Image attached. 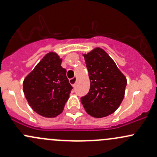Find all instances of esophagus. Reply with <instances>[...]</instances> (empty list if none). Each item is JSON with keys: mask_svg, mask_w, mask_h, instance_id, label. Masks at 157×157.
<instances>
[{"mask_svg": "<svg viewBox=\"0 0 157 157\" xmlns=\"http://www.w3.org/2000/svg\"><path fill=\"white\" fill-rule=\"evenodd\" d=\"M76 81H77V78H76V77H74V78H71V79H70V83L71 84L72 87H74V86H75V82H76Z\"/></svg>", "mask_w": 157, "mask_h": 157, "instance_id": "34e87169", "label": "esophagus"}]
</instances>
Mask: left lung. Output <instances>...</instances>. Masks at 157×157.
Segmentation results:
<instances>
[{"label":"left lung","mask_w":157,"mask_h":157,"mask_svg":"<svg viewBox=\"0 0 157 157\" xmlns=\"http://www.w3.org/2000/svg\"><path fill=\"white\" fill-rule=\"evenodd\" d=\"M83 56L90 87L81 102L89 115L96 118L107 117L118 109L124 99L126 78L102 48L97 47Z\"/></svg>","instance_id":"8db88e82"}]
</instances>
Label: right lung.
Here are the masks:
<instances>
[{"instance_id": "right-lung-1", "label": "right lung", "mask_w": 157, "mask_h": 157, "mask_svg": "<svg viewBox=\"0 0 157 157\" xmlns=\"http://www.w3.org/2000/svg\"><path fill=\"white\" fill-rule=\"evenodd\" d=\"M61 63L62 59L56 52H48L23 82L28 104L43 117L52 118L61 114L70 97L72 87Z\"/></svg>"}]
</instances>
